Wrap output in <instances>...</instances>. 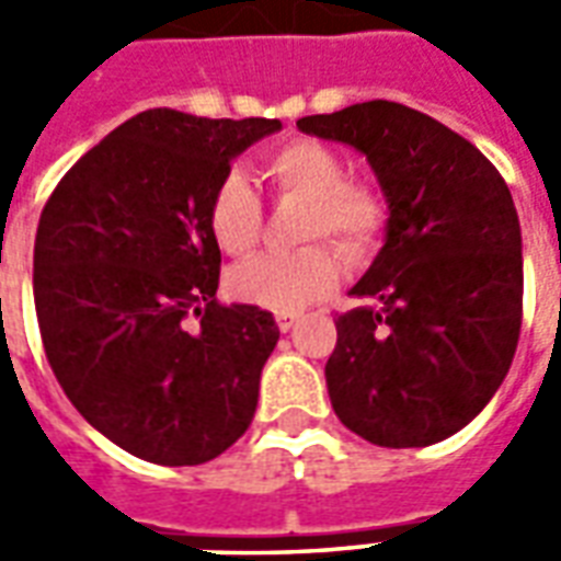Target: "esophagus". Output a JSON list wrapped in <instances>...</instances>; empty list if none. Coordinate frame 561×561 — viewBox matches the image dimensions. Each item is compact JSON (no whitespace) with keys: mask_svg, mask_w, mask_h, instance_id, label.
Here are the masks:
<instances>
[{"mask_svg":"<svg viewBox=\"0 0 561 561\" xmlns=\"http://www.w3.org/2000/svg\"><path fill=\"white\" fill-rule=\"evenodd\" d=\"M276 324H279L282 333H291L300 324V316H276Z\"/></svg>","mask_w":561,"mask_h":561,"instance_id":"esophagus-1","label":"esophagus"}]
</instances>
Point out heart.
<instances>
[{
  "label": "heart",
  "mask_w": 561,
  "mask_h": 561,
  "mask_svg": "<svg viewBox=\"0 0 561 561\" xmlns=\"http://www.w3.org/2000/svg\"><path fill=\"white\" fill-rule=\"evenodd\" d=\"M264 171L282 195L304 201L300 237H330L348 255H366L388 221L381 188L345 180L342 159L318 140H288L273 149ZM207 228L221 252L243 255L261 233V201L245 173L225 171L207 201ZM340 257L330 245H306L291 255H257L237 264L228 288L237 300L257 309L294 316L324 300L340 282Z\"/></svg>",
  "instance_id": "1"
}]
</instances>
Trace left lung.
<instances>
[{
    "label": "left lung",
    "instance_id": "8db88e82",
    "mask_svg": "<svg viewBox=\"0 0 561 561\" xmlns=\"http://www.w3.org/2000/svg\"><path fill=\"white\" fill-rule=\"evenodd\" d=\"M364 152L388 201L385 245L336 318L333 412L378 447L459 433L505 381L523 321L514 197L481 149L433 116L364 102L297 119Z\"/></svg>",
    "mask_w": 561,
    "mask_h": 561
}]
</instances>
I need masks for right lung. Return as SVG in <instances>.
<instances>
[{"instance_id": "1", "label": "right lung", "mask_w": 561, "mask_h": 561, "mask_svg": "<svg viewBox=\"0 0 561 561\" xmlns=\"http://www.w3.org/2000/svg\"><path fill=\"white\" fill-rule=\"evenodd\" d=\"M279 128L144 111L44 204L32 291L47 360L71 405L147 462L201 466L255 417L279 328L267 309L216 300L207 201L231 161Z\"/></svg>"}]
</instances>
